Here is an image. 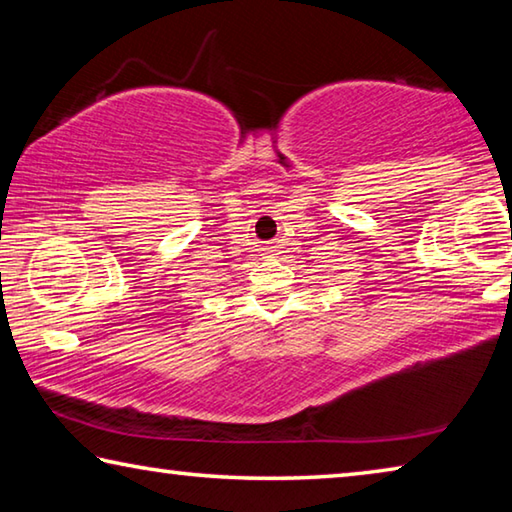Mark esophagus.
Returning <instances> with one entry per match:
<instances>
[{
  "mask_svg": "<svg viewBox=\"0 0 512 512\" xmlns=\"http://www.w3.org/2000/svg\"><path fill=\"white\" fill-rule=\"evenodd\" d=\"M275 253V250L273 248H266V255H273Z\"/></svg>",
  "mask_w": 512,
  "mask_h": 512,
  "instance_id": "34e87169",
  "label": "esophagus"
}]
</instances>
